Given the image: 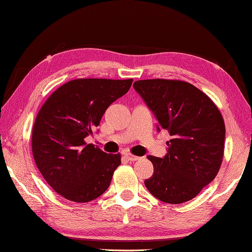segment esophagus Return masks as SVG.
<instances>
[{
	"label": "esophagus",
	"mask_w": 252,
	"mask_h": 252,
	"mask_svg": "<svg viewBox=\"0 0 252 252\" xmlns=\"http://www.w3.org/2000/svg\"><path fill=\"white\" fill-rule=\"evenodd\" d=\"M125 157L130 161H135V160H139V159H140V157H138V156H134V155L130 154V153H126Z\"/></svg>",
	"instance_id": "34e87169"
}]
</instances>
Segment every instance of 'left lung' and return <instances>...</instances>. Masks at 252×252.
<instances>
[{
	"instance_id": "left-lung-1",
	"label": "left lung",
	"mask_w": 252,
	"mask_h": 252,
	"mask_svg": "<svg viewBox=\"0 0 252 252\" xmlns=\"http://www.w3.org/2000/svg\"><path fill=\"white\" fill-rule=\"evenodd\" d=\"M133 87L153 111L158 129L171 135L165 157L148 156L154 174L146 187L168 204L190 201L222 165L225 126L221 112L204 92L184 81L142 79Z\"/></svg>"
}]
</instances>
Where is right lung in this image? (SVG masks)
I'll return each mask as SVG.
<instances>
[{"label":"right lung","instance_id":"obj_1","mask_svg":"<svg viewBox=\"0 0 252 252\" xmlns=\"http://www.w3.org/2000/svg\"><path fill=\"white\" fill-rule=\"evenodd\" d=\"M133 79L77 78L59 86L43 103L32 126L35 165L51 189L75 203H86L109 189L120 154L85 142L115 99Z\"/></svg>","mask_w":252,"mask_h":252}]
</instances>
